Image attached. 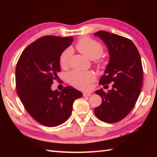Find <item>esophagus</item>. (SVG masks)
<instances>
[{"instance_id": "34e87169", "label": "esophagus", "mask_w": 157, "mask_h": 157, "mask_svg": "<svg viewBox=\"0 0 157 157\" xmlns=\"http://www.w3.org/2000/svg\"><path fill=\"white\" fill-rule=\"evenodd\" d=\"M83 95H84V96H90L91 95V92H84V93H83Z\"/></svg>"}]
</instances>
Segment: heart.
Listing matches in <instances>:
<instances>
[{
    "instance_id": "obj_1",
    "label": "heart",
    "mask_w": 157,
    "mask_h": 157,
    "mask_svg": "<svg viewBox=\"0 0 157 157\" xmlns=\"http://www.w3.org/2000/svg\"><path fill=\"white\" fill-rule=\"evenodd\" d=\"M78 51L89 59H95L100 57L103 52L102 45L94 40L89 38H83L79 40L76 44ZM72 53L70 48H66L59 56V64L61 67L65 68ZM98 63H101L98 60ZM96 75L92 71H72L67 75V79L70 84L76 88L87 90L92 82L95 80Z\"/></svg>"
}]
</instances>
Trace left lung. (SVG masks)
I'll list each match as a JSON object with an SVG mask.
<instances>
[{"label": "left lung", "instance_id": "1", "mask_svg": "<svg viewBox=\"0 0 157 157\" xmlns=\"http://www.w3.org/2000/svg\"><path fill=\"white\" fill-rule=\"evenodd\" d=\"M105 43L109 61L99 84L112 88L105 92L102 88L95 92L102 103L94 109V114L106 123H116L131 112L140 94L143 69L140 53L132 40L105 31L94 34Z\"/></svg>", "mask_w": 157, "mask_h": 157}]
</instances>
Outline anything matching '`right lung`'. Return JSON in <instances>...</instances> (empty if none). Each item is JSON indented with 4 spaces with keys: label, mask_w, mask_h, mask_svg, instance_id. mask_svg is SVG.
<instances>
[{
    "label": "right lung",
    "mask_w": 157,
    "mask_h": 157,
    "mask_svg": "<svg viewBox=\"0 0 157 157\" xmlns=\"http://www.w3.org/2000/svg\"><path fill=\"white\" fill-rule=\"evenodd\" d=\"M73 37L45 36L32 42L21 53L16 65V89L26 111L36 121L48 127L65 122L73 103L82 93L71 86L61 92L51 85L61 71L59 56L71 44Z\"/></svg>",
    "instance_id": "add662e5"
}]
</instances>
